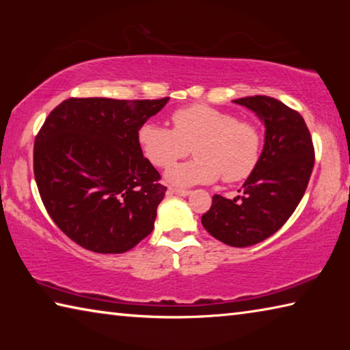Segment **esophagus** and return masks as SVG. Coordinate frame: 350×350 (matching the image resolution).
I'll return each mask as SVG.
<instances>
[{
	"label": "esophagus",
	"mask_w": 350,
	"mask_h": 350,
	"mask_svg": "<svg viewBox=\"0 0 350 350\" xmlns=\"http://www.w3.org/2000/svg\"><path fill=\"white\" fill-rule=\"evenodd\" d=\"M170 193H173V194H176V196H182V198H185V196H188L189 193V189H180V188H174V187H170Z\"/></svg>",
	"instance_id": "esophagus-1"
}]
</instances>
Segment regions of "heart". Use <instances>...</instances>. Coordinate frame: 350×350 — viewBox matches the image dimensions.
Returning <instances> with one entry per match:
<instances>
[{
	"label": "heart",
	"mask_w": 350,
	"mask_h": 350,
	"mask_svg": "<svg viewBox=\"0 0 350 350\" xmlns=\"http://www.w3.org/2000/svg\"><path fill=\"white\" fill-rule=\"evenodd\" d=\"M173 129L145 122L137 131L144 156L154 167L168 168L187 156L196 159L167 171V180L179 187L245 179L256 167L260 152L259 129L248 120L205 103H194L171 114Z\"/></svg>",
	"instance_id": "heart-1"
}]
</instances>
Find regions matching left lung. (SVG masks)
<instances>
[{
	"instance_id": "obj_1",
	"label": "left lung",
	"mask_w": 350,
	"mask_h": 350,
	"mask_svg": "<svg viewBox=\"0 0 350 350\" xmlns=\"http://www.w3.org/2000/svg\"><path fill=\"white\" fill-rule=\"evenodd\" d=\"M253 111L265 126L264 148L241 189L242 196H213L202 225L230 247H250L275 234L303 199L315 151L304 118L265 96L233 100Z\"/></svg>"
}]
</instances>
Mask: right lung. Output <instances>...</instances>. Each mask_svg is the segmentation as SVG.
I'll list each match as a JSON object with an SVG mask.
<instances>
[{
  "label": "right lung",
  "mask_w": 350,
  "mask_h": 350,
  "mask_svg": "<svg viewBox=\"0 0 350 350\" xmlns=\"http://www.w3.org/2000/svg\"><path fill=\"white\" fill-rule=\"evenodd\" d=\"M168 100L68 98L47 116L33 174L52 221L75 244L117 254L152 232L167 187L137 131Z\"/></svg>",
  "instance_id": "right-lung-1"
}]
</instances>
